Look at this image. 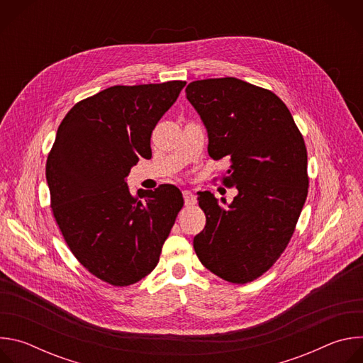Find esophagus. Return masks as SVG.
Wrapping results in <instances>:
<instances>
[{"mask_svg": "<svg viewBox=\"0 0 363 363\" xmlns=\"http://www.w3.org/2000/svg\"><path fill=\"white\" fill-rule=\"evenodd\" d=\"M184 201L186 206H191V205H195L196 196L191 191H184Z\"/></svg>", "mask_w": 363, "mask_h": 363, "instance_id": "34e87169", "label": "esophagus"}]
</instances>
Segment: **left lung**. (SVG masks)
<instances>
[{
	"instance_id": "obj_1",
	"label": "left lung",
	"mask_w": 363,
	"mask_h": 363,
	"mask_svg": "<svg viewBox=\"0 0 363 363\" xmlns=\"http://www.w3.org/2000/svg\"><path fill=\"white\" fill-rule=\"evenodd\" d=\"M185 93L208 130L210 157L231 161L223 184L238 191L228 206L208 191L198 195L206 224L194 250L211 273L245 284L273 267L296 230L308 188L304 139L272 90L221 77Z\"/></svg>"
}]
</instances>
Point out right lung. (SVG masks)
Here are the masks:
<instances>
[{
	"label": "right lung",
	"instance_id": "1",
	"mask_svg": "<svg viewBox=\"0 0 363 363\" xmlns=\"http://www.w3.org/2000/svg\"><path fill=\"white\" fill-rule=\"evenodd\" d=\"M186 82L112 86L67 112L51 146L45 178L50 206L77 262L116 287L138 283L160 262L184 206L171 184L132 194L139 158L152 157L150 136Z\"/></svg>",
	"mask_w": 363,
	"mask_h": 363
}]
</instances>
